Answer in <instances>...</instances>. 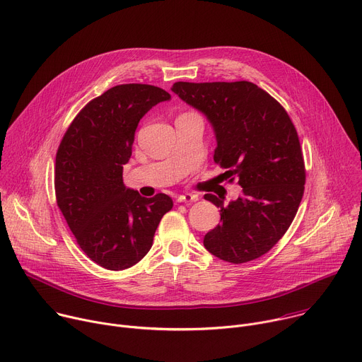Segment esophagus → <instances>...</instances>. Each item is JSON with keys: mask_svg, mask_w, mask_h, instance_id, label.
Masks as SVG:
<instances>
[{"mask_svg": "<svg viewBox=\"0 0 362 362\" xmlns=\"http://www.w3.org/2000/svg\"><path fill=\"white\" fill-rule=\"evenodd\" d=\"M196 200H199V196L194 193H185V194L177 196V202H180V203H192Z\"/></svg>", "mask_w": 362, "mask_h": 362, "instance_id": "34e87169", "label": "esophagus"}]
</instances>
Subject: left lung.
<instances>
[{
  "label": "left lung",
  "instance_id": "8db88e82",
  "mask_svg": "<svg viewBox=\"0 0 362 362\" xmlns=\"http://www.w3.org/2000/svg\"><path fill=\"white\" fill-rule=\"evenodd\" d=\"M172 91L211 122L218 143L214 160L242 187L229 204L204 194L221 208V225L204 235L203 245L230 264L253 261L285 235L303 196L296 129L279 103L250 81H177Z\"/></svg>",
  "mask_w": 362,
  "mask_h": 362
}]
</instances>
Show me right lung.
I'll use <instances>...</instances> for the list:
<instances>
[{
    "mask_svg": "<svg viewBox=\"0 0 362 362\" xmlns=\"http://www.w3.org/2000/svg\"><path fill=\"white\" fill-rule=\"evenodd\" d=\"M166 100L168 91L148 84L112 87L87 103L59 146L57 204L83 252L106 269L141 261L173 208L165 193L147 199L123 183L140 119Z\"/></svg>",
    "mask_w": 362,
    "mask_h": 362,
    "instance_id": "right-lung-1",
    "label": "right lung"
}]
</instances>
